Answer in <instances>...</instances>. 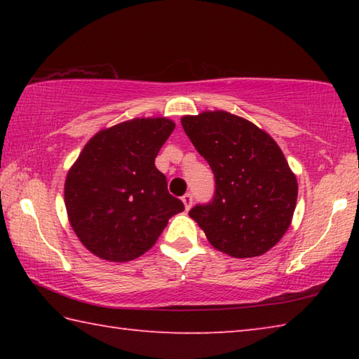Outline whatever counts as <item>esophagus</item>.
<instances>
[{
    "label": "esophagus",
    "instance_id": "obj_1",
    "mask_svg": "<svg viewBox=\"0 0 359 359\" xmlns=\"http://www.w3.org/2000/svg\"><path fill=\"white\" fill-rule=\"evenodd\" d=\"M182 203H184V205H185V209L188 210L191 208V204H193V194L191 193H187V194H184V196H182Z\"/></svg>",
    "mask_w": 359,
    "mask_h": 359
}]
</instances>
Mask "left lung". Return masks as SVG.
Returning a JSON list of instances; mask_svg holds the SVG:
<instances>
[{"label":"left lung","instance_id":"obj_1","mask_svg":"<svg viewBox=\"0 0 359 359\" xmlns=\"http://www.w3.org/2000/svg\"><path fill=\"white\" fill-rule=\"evenodd\" d=\"M180 121L215 175L212 201L188 215L229 257L266 253L287 233L296 208L297 180L283 151L266 131L229 112L205 111Z\"/></svg>","mask_w":359,"mask_h":359}]
</instances>
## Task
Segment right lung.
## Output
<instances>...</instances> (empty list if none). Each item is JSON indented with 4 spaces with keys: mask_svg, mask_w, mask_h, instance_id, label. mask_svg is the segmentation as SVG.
Instances as JSON below:
<instances>
[{
    "mask_svg": "<svg viewBox=\"0 0 359 359\" xmlns=\"http://www.w3.org/2000/svg\"><path fill=\"white\" fill-rule=\"evenodd\" d=\"M174 128L165 117L114 125L96 133L71 166L66 212L79 241L96 257L136 259L155 244L169 218L185 209L155 166Z\"/></svg>",
    "mask_w": 359,
    "mask_h": 359,
    "instance_id": "right-lung-1",
    "label": "right lung"
}]
</instances>
